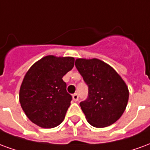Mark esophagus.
<instances>
[{
	"mask_svg": "<svg viewBox=\"0 0 150 150\" xmlns=\"http://www.w3.org/2000/svg\"><path fill=\"white\" fill-rule=\"evenodd\" d=\"M72 98H73V100L78 101L79 100V95L77 93H75V94L72 95Z\"/></svg>",
	"mask_w": 150,
	"mask_h": 150,
	"instance_id": "34e87169",
	"label": "esophagus"
}]
</instances>
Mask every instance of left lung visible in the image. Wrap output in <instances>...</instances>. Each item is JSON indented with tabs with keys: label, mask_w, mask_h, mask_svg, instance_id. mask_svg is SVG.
Wrapping results in <instances>:
<instances>
[{
	"label": "left lung",
	"mask_w": 150,
	"mask_h": 150,
	"mask_svg": "<svg viewBox=\"0 0 150 150\" xmlns=\"http://www.w3.org/2000/svg\"><path fill=\"white\" fill-rule=\"evenodd\" d=\"M75 67L88 87L80 107L88 123L107 127L122 116L129 100V89L118 73L100 59H77Z\"/></svg>",
	"instance_id": "obj_1"
}]
</instances>
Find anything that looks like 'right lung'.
I'll list each match as a JSON object with an SVG mask.
<instances>
[{
  "instance_id": "1",
  "label": "right lung",
  "mask_w": 150,
  "mask_h": 150,
  "mask_svg": "<svg viewBox=\"0 0 150 150\" xmlns=\"http://www.w3.org/2000/svg\"><path fill=\"white\" fill-rule=\"evenodd\" d=\"M75 63L72 57L48 55L38 60L25 75L19 92L22 109L31 121L44 129L58 126L65 118L72 96L62 77Z\"/></svg>"
}]
</instances>
